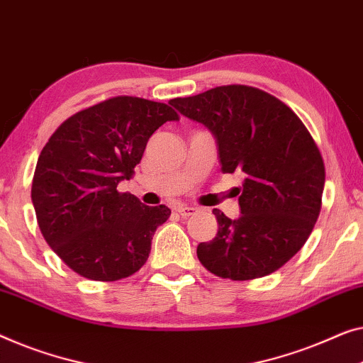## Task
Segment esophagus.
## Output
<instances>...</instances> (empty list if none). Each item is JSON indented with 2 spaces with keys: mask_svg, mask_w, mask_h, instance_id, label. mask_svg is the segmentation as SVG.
Here are the masks:
<instances>
[{
  "mask_svg": "<svg viewBox=\"0 0 363 363\" xmlns=\"http://www.w3.org/2000/svg\"><path fill=\"white\" fill-rule=\"evenodd\" d=\"M175 211L180 214V216L186 218V216H191V214L196 213V208H191V206H177Z\"/></svg>",
  "mask_w": 363,
  "mask_h": 363,
  "instance_id": "obj_1",
  "label": "esophagus"
}]
</instances>
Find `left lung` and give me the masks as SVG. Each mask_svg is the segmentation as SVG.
I'll return each mask as SVG.
<instances>
[{"mask_svg":"<svg viewBox=\"0 0 363 363\" xmlns=\"http://www.w3.org/2000/svg\"><path fill=\"white\" fill-rule=\"evenodd\" d=\"M170 104L216 135L223 173L245 175L242 214L233 220L213 209L218 234L198 245L199 262L235 281L270 275L301 249L321 213L325 169L313 135L291 108L254 86H216Z\"/></svg>","mask_w":363,"mask_h":363,"instance_id":"8db88e82","label":"left lung"}]
</instances>
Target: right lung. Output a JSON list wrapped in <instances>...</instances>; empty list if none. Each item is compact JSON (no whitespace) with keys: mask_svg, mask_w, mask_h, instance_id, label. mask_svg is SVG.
<instances>
[{"mask_svg":"<svg viewBox=\"0 0 363 363\" xmlns=\"http://www.w3.org/2000/svg\"><path fill=\"white\" fill-rule=\"evenodd\" d=\"M165 103L114 96L65 119L42 149L30 198L45 242L67 267L94 281H116L143 267L165 204L145 206L118 191L134 175L150 135L178 121Z\"/></svg>","mask_w":363,"mask_h":363,"instance_id":"right-lung-1","label":"right lung"}]
</instances>
